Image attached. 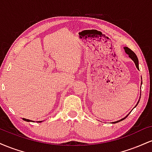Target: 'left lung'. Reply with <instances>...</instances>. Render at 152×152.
I'll return each mask as SVG.
<instances>
[{"label":"left lung","instance_id":"8db88e82","mask_svg":"<svg viewBox=\"0 0 152 152\" xmlns=\"http://www.w3.org/2000/svg\"><path fill=\"white\" fill-rule=\"evenodd\" d=\"M124 50H125V52H126V53L129 55V56L130 58H132V60L134 61V64H135L136 66H137V69H139V61H138V58H137V55H136V54H135V53H134V51H132V50H131L130 48H129L128 47H124ZM139 104V102L137 103V104ZM127 116H128V115H127L126 117H124V118H122V119L119 120V121L113 122V123H114V124H115V123H118V122H119V121H122V120L125 119V118H126L127 117Z\"/></svg>","mask_w":152,"mask_h":152}]
</instances>
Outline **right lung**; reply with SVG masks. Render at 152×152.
<instances>
[{
	"label": "right lung",
	"mask_w": 152,
	"mask_h": 152,
	"mask_svg": "<svg viewBox=\"0 0 152 152\" xmlns=\"http://www.w3.org/2000/svg\"><path fill=\"white\" fill-rule=\"evenodd\" d=\"M24 121H30V120L29 119H26V118H23ZM39 122H41V121H39Z\"/></svg>",
	"instance_id": "right-lung-1"
}]
</instances>
